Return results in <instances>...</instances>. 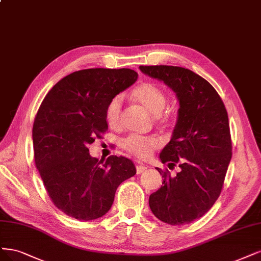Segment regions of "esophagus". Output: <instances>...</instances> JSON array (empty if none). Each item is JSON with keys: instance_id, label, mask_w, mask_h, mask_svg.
<instances>
[{"instance_id": "34e87169", "label": "esophagus", "mask_w": 261, "mask_h": 261, "mask_svg": "<svg viewBox=\"0 0 261 261\" xmlns=\"http://www.w3.org/2000/svg\"><path fill=\"white\" fill-rule=\"evenodd\" d=\"M147 169V167L146 166H143V165H140V164H138V165H136V173L139 175V174H141L142 172H145V170Z\"/></svg>"}]
</instances>
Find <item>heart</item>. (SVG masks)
Instances as JSON below:
<instances>
[{"label": "heart", "mask_w": 261, "mask_h": 261, "mask_svg": "<svg viewBox=\"0 0 261 261\" xmlns=\"http://www.w3.org/2000/svg\"><path fill=\"white\" fill-rule=\"evenodd\" d=\"M132 96L135 101L154 115L156 122H168V114L163 112L167 101L166 95L159 86L152 83H142L134 89ZM121 110L122 98L116 96L109 102L106 110V121L110 127H118L120 125ZM160 146V140L153 136L129 135L122 141V147L125 150L140 159L148 158L152 151L158 149Z\"/></svg>", "instance_id": "heart-1"}]
</instances>
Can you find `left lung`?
Masks as SVG:
<instances>
[{
    "label": "left lung",
    "mask_w": 261,
    "mask_h": 261,
    "mask_svg": "<svg viewBox=\"0 0 261 261\" xmlns=\"http://www.w3.org/2000/svg\"><path fill=\"white\" fill-rule=\"evenodd\" d=\"M176 93L179 101L172 139L160 153L162 163L178 165L172 177L158 168L163 182L149 197L154 216L173 226L201 218L217 201L232 156L229 119L220 96L193 71L174 66H140Z\"/></svg>",
    "instance_id": "1"
}]
</instances>
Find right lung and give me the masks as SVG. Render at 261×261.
I'll use <instances>...</instances> for the list:
<instances>
[{"label": "right lung", "instance_id": "add662e5", "mask_svg": "<svg viewBox=\"0 0 261 261\" xmlns=\"http://www.w3.org/2000/svg\"><path fill=\"white\" fill-rule=\"evenodd\" d=\"M137 77L125 68L75 71L54 85L39 108L32 128L35 166L53 203L70 217H102L118 187L136 174L129 159L98 160L87 146L108 129V105Z\"/></svg>", "mask_w": 261, "mask_h": 261}]
</instances>
